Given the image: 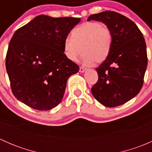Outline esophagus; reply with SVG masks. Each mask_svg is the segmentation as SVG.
I'll return each mask as SVG.
<instances>
[{"mask_svg": "<svg viewBox=\"0 0 152 152\" xmlns=\"http://www.w3.org/2000/svg\"><path fill=\"white\" fill-rule=\"evenodd\" d=\"M86 70V68L85 67L83 66H81L80 68H79V72H81V73H83V72H85Z\"/></svg>", "mask_w": 152, "mask_h": 152, "instance_id": "esophagus-1", "label": "esophagus"}]
</instances>
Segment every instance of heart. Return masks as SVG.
Masks as SVG:
<instances>
[{
  "mask_svg": "<svg viewBox=\"0 0 152 152\" xmlns=\"http://www.w3.org/2000/svg\"><path fill=\"white\" fill-rule=\"evenodd\" d=\"M113 43L110 28L100 22H87L75 28L64 42V53L70 61L83 55L86 64L102 63L108 57Z\"/></svg>",
  "mask_w": 152,
  "mask_h": 152,
  "instance_id": "b5f03b06",
  "label": "heart"
}]
</instances>
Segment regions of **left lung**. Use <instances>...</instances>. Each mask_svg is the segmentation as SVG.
I'll return each mask as SVG.
<instances>
[{
	"instance_id": "1",
	"label": "left lung",
	"mask_w": 152,
	"mask_h": 152,
	"mask_svg": "<svg viewBox=\"0 0 152 152\" xmlns=\"http://www.w3.org/2000/svg\"><path fill=\"white\" fill-rule=\"evenodd\" d=\"M91 20L104 23L113 37L108 57L96 69L99 79L91 92L105 107H118L137 96L143 85L148 63L145 39L134 23L118 12L91 15L87 21Z\"/></svg>"
}]
</instances>
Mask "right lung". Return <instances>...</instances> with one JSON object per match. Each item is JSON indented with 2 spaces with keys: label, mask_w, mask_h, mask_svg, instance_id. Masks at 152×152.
Instances as JSON below:
<instances>
[{
  "label": "right lung",
  "mask_w": 152,
  "mask_h": 152,
  "mask_svg": "<svg viewBox=\"0 0 152 152\" xmlns=\"http://www.w3.org/2000/svg\"><path fill=\"white\" fill-rule=\"evenodd\" d=\"M80 20L41 15L15 32L6 68L12 93L20 102L42 111L62 102L67 79L79 70L64 53V42Z\"/></svg>",
  "instance_id": "1"
}]
</instances>
